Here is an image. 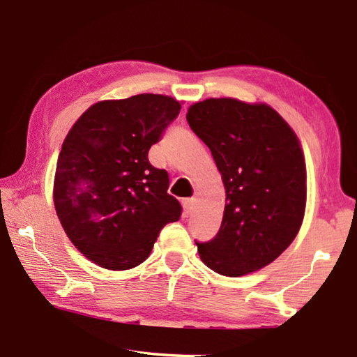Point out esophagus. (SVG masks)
Here are the masks:
<instances>
[{
  "label": "esophagus",
  "mask_w": 357,
  "mask_h": 357,
  "mask_svg": "<svg viewBox=\"0 0 357 357\" xmlns=\"http://www.w3.org/2000/svg\"><path fill=\"white\" fill-rule=\"evenodd\" d=\"M183 206H184V215L189 217L193 209V198H185V200H183Z\"/></svg>",
  "instance_id": "1"
}]
</instances>
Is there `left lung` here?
<instances>
[{
    "label": "left lung",
    "mask_w": 357,
    "mask_h": 357,
    "mask_svg": "<svg viewBox=\"0 0 357 357\" xmlns=\"http://www.w3.org/2000/svg\"><path fill=\"white\" fill-rule=\"evenodd\" d=\"M185 118L213 154L227 193L219 231L197 241L202 261L228 277L255 273L293 243L304 219L298 137L269 105L229 98L198 102Z\"/></svg>",
    "instance_id": "left-lung-1"
}]
</instances>
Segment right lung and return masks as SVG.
<instances>
[{
    "mask_svg": "<svg viewBox=\"0 0 357 357\" xmlns=\"http://www.w3.org/2000/svg\"><path fill=\"white\" fill-rule=\"evenodd\" d=\"M179 110L178 100L160 94L98 102L66 137L53 202L72 244L102 268L143 263L160 229L183 213L167 193L168 173L148 160Z\"/></svg>",
    "mask_w": 357,
    "mask_h": 357,
    "instance_id": "1",
    "label": "right lung"
}]
</instances>
